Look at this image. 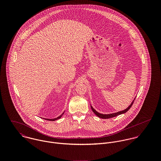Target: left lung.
I'll use <instances>...</instances> for the list:
<instances>
[{"instance_id": "1", "label": "left lung", "mask_w": 161, "mask_h": 161, "mask_svg": "<svg viewBox=\"0 0 161 161\" xmlns=\"http://www.w3.org/2000/svg\"><path fill=\"white\" fill-rule=\"evenodd\" d=\"M135 98H134V100L132 101V102L131 103V104L125 110H122V111H119V112H116V113H114V114H100L98 113V112H97L93 107H92V105H91V108H92V111L93 112L97 115L98 117L100 118H103V119H108V118H113V117H115L116 116L118 115H121V114H125L126 112H128L129 110V109L131 107L134 101H135Z\"/></svg>"}]
</instances>
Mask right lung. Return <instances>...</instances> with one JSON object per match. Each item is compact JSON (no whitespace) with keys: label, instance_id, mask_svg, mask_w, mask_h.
Returning <instances> with one entry per match:
<instances>
[{"label":"right lung","instance_id":"add662e5","mask_svg":"<svg viewBox=\"0 0 161 161\" xmlns=\"http://www.w3.org/2000/svg\"><path fill=\"white\" fill-rule=\"evenodd\" d=\"M64 114V112L61 114V115H60V116H59L58 117H57V118H53V119H48V118H43V119H46V120H49V121H55V120H57V119H59V118H61V117H62V116Z\"/></svg>","mask_w":161,"mask_h":161}]
</instances>
